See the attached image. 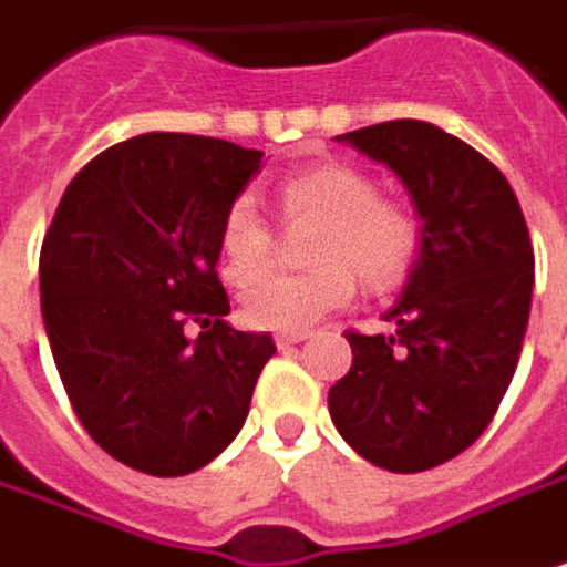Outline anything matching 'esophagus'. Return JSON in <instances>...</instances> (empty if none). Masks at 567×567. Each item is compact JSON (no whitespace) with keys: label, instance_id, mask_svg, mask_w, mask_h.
Instances as JSON below:
<instances>
[{"label":"esophagus","instance_id":"esophagus-1","mask_svg":"<svg viewBox=\"0 0 567 567\" xmlns=\"http://www.w3.org/2000/svg\"><path fill=\"white\" fill-rule=\"evenodd\" d=\"M302 340H306V334H302V331H293V334H277L274 343H277V350H290V347L302 343Z\"/></svg>","mask_w":567,"mask_h":567}]
</instances>
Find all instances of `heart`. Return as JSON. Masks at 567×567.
Returning <instances> with one entry per match:
<instances>
[{"instance_id":"1","label":"heart","mask_w":567,"mask_h":567,"mask_svg":"<svg viewBox=\"0 0 567 567\" xmlns=\"http://www.w3.org/2000/svg\"><path fill=\"white\" fill-rule=\"evenodd\" d=\"M274 207L287 224L318 220L309 236L306 271H261L274 255V229L249 195H239L220 227V274L246 284L239 293L243 321L261 331H302L321 316L343 309L357 293L391 290L413 271L423 249L420 217L401 202L381 198L379 183L353 164H321L287 176L274 188Z\"/></svg>"}]
</instances>
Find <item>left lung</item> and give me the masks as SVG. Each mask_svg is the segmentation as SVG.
<instances>
[{"mask_svg": "<svg viewBox=\"0 0 567 567\" xmlns=\"http://www.w3.org/2000/svg\"><path fill=\"white\" fill-rule=\"evenodd\" d=\"M338 142L401 179L423 249L384 316L394 334L347 331L353 365L328 410L369 464L420 473L467 451L505 398L530 318L534 246L498 166L439 125L379 122Z\"/></svg>", "mask_w": 567, "mask_h": 567, "instance_id": "obj_1", "label": "left lung"}]
</instances>
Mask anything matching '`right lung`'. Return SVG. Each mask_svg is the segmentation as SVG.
Instances as JSON below:
<instances>
[{
    "mask_svg": "<svg viewBox=\"0 0 567 567\" xmlns=\"http://www.w3.org/2000/svg\"><path fill=\"white\" fill-rule=\"evenodd\" d=\"M258 169L261 151L147 132L97 154L55 207L40 249L47 338L75 416L125 467L195 473L249 416L277 347L224 321L217 258Z\"/></svg>",
    "mask_w": 567,
    "mask_h": 567,
    "instance_id": "obj_1",
    "label": "right lung"
}]
</instances>
